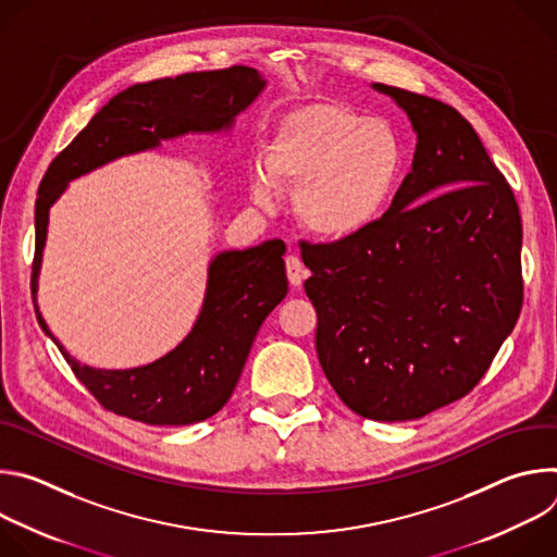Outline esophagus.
Returning a JSON list of instances; mask_svg holds the SVG:
<instances>
[{"label": "esophagus", "instance_id": "obj_1", "mask_svg": "<svg viewBox=\"0 0 557 557\" xmlns=\"http://www.w3.org/2000/svg\"><path fill=\"white\" fill-rule=\"evenodd\" d=\"M286 275H288V282L293 286H299L306 280V269H304L301 260L297 256H293V253L286 258Z\"/></svg>", "mask_w": 557, "mask_h": 557}]
</instances>
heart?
<instances>
[{"label": "heart", "instance_id": "heart-1", "mask_svg": "<svg viewBox=\"0 0 557 557\" xmlns=\"http://www.w3.org/2000/svg\"><path fill=\"white\" fill-rule=\"evenodd\" d=\"M404 165L394 129L339 103H312L280 119L260 153L251 183L258 205L271 187L295 189L299 224L324 240H348L385 211Z\"/></svg>", "mask_w": 557, "mask_h": 557}]
</instances>
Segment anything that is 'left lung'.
<instances>
[{"mask_svg":"<svg viewBox=\"0 0 557 557\" xmlns=\"http://www.w3.org/2000/svg\"><path fill=\"white\" fill-rule=\"evenodd\" d=\"M374 88L412 121V172L368 231L299 249L326 379L352 412L392 423L462 399L490 370L522 308V220L465 116Z\"/></svg>","mask_w":557,"mask_h":557,"instance_id":"obj_1","label":"left lung"}]
</instances>
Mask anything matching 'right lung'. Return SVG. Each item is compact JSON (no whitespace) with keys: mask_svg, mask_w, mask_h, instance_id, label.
<instances>
[{"mask_svg":"<svg viewBox=\"0 0 557 557\" xmlns=\"http://www.w3.org/2000/svg\"><path fill=\"white\" fill-rule=\"evenodd\" d=\"M256 67L187 72L176 78L138 84L103 106L92 121L59 151L37 191L33 297L46 245L48 211L65 183L114 158L156 147L185 132H215L233 123L262 92ZM286 247L269 240L247 251L215 256L209 267L205 304L183 344L149 366L134 370H97L78 366L54 342L101 408L147 425H189L213 417L231 399L253 339L267 314L286 297ZM39 326H48L35 301ZM50 335V333H48ZM52 337V335H50Z\"/></svg>","mask_w":557,"mask_h":557,"instance_id":"obj_1","label":"right lung"}]
</instances>
